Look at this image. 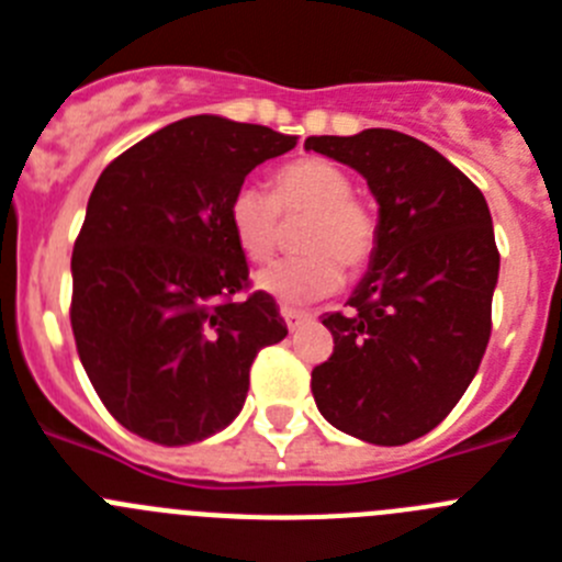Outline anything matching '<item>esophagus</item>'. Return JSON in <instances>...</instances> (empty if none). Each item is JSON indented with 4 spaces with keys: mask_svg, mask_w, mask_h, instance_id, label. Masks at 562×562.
<instances>
[{
    "mask_svg": "<svg viewBox=\"0 0 562 562\" xmlns=\"http://www.w3.org/2000/svg\"><path fill=\"white\" fill-rule=\"evenodd\" d=\"M281 317L286 321V329L290 331H297L304 324H310L312 315L310 312H297V310H290V306H281Z\"/></svg>",
    "mask_w": 562,
    "mask_h": 562,
    "instance_id": "34e87169",
    "label": "esophagus"
}]
</instances>
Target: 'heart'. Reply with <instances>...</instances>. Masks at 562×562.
Returning <instances> with one entry per match:
<instances>
[{"instance_id":"obj_1","label":"heart","mask_w":562,"mask_h":562,"mask_svg":"<svg viewBox=\"0 0 562 562\" xmlns=\"http://www.w3.org/2000/svg\"><path fill=\"white\" fill-rule=\"evenodd\" d=\"M278 211L306 216L297 247L256 276V286L281 304H310L340 286V265L357 272L376 245L374 216L351 196L349 173L321 157L286 162L276 173V196L245 182L227 205L233 238L250 261H267L278 245Z\"/></svg>"}]
</instances>
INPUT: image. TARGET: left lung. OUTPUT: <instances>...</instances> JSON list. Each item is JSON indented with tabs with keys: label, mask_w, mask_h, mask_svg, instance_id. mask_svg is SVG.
<instances>
[{
	"label": "left lung",
	"mask_w": 562,
	"mask_h": 562,
	"mask_svg": "<svg viewBox=\"0 0 562 562\" xmlns=\"http://www.w3.org/2000/svg\"><path fill=\"white\" fill-rule=\"evenodd\" d=\"M304 148L362 173L380 205L351 312L324 317L335 351L312 371L317 411L355 439L408 445L456 408L490 342L493 216L484 193L411 134H321Z\"/></svg>",
	"instance_id": "1"
}]
</instances>
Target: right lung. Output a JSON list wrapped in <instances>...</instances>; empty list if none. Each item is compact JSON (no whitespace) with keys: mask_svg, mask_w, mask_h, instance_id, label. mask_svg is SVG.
<instances>
[{"mask_svg":"<svg viewBox=\"0 0 562 562\" xmlns=\"http://www.w3.org/2000/svg\"><path fill=\"white\" fill-rule=\"evenodd\" d=\"M297 137L216 114L186 117L98 177L72 250V335L89 382L123 428L180 448L238 416L250 366L284 340L227 222L245 177Z\"/></svg>","mask_w":562,"mask_h":562,"instance_id":"add662e5","label":"right lung"}]
</instances>
